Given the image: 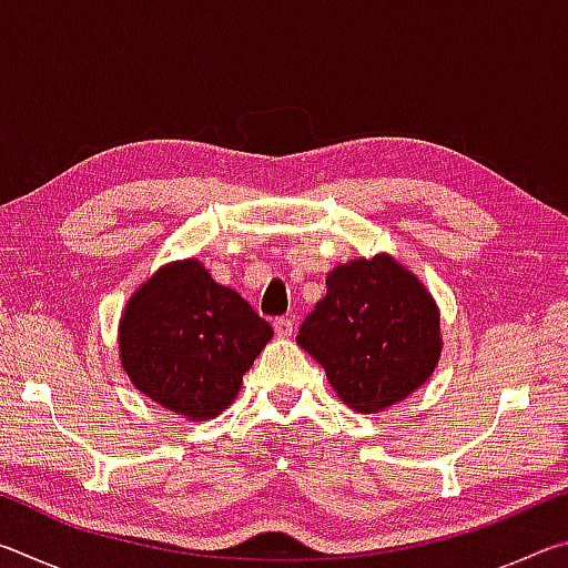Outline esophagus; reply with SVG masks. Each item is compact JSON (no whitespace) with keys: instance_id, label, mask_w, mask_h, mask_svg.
<instances>
[{"instance_id":"obj_1","label":"esophagus","mask_w":568,"mask_h":568,"mask_svg":"<svg viewBox=\"0 0 568 568\" xmlns=\"http://www.w3.org/2000/svg\"><path fill=\"white\" fill-rule=\"evenodd\" d=\"M293 321L291 318H285V315H283V318H275L273 321V328H275V333L277 335H281V338H287V335H293Z\"/></svg>"}]
</instances>
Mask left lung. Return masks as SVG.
I'll return each mask as SVG.
<instances>
[{
	"instance_id": "1",
	"label": "left lung",
	"mask_w": 568,
	"mask_h": 568,
	"mask_svg": "<svg viewBox=\"0 0 568 568\" xmlns=\"http://www.w3.org/2000/svg\"><path fill=\"white\" fill-rule=\"evenodd\" d=\"M295 341L361 413L398 403L426 383L440 355L438 311L416 277L388 255L338 265Z\"/></svg>"
}]
</instances>
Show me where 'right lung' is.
<instances>
[{"label": "right lung", "mask_w": 568, "mask_h": 568, "mask_svg": "<svg viewBox=\"0 0 568 568\" xmlns=\"http://www.w3.org/2000/svg\"><path fill=\"white\" fill-rule=\"evenodd\" d=\"M271 323L197 261L165 265L132 295L120 358L145 396L187 418H213L237 396L271 341Z\"/></svg>", "instance_id": "obj_1"}]
</instances>
